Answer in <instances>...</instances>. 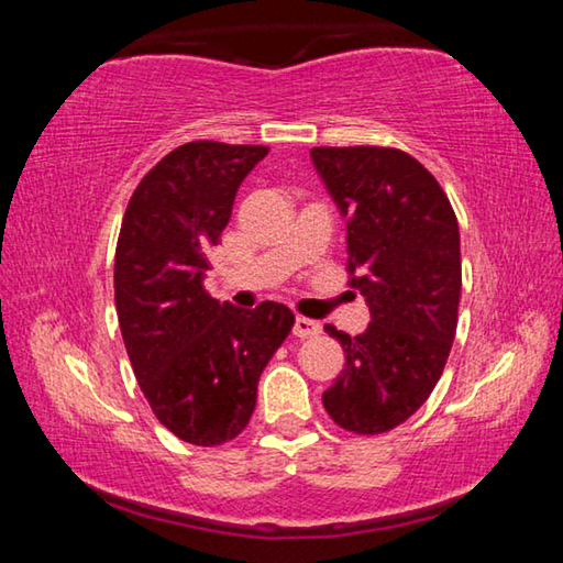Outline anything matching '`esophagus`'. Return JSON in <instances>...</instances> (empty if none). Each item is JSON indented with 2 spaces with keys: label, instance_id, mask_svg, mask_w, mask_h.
Instances as JSON below:
<instances>
[{
  "label": "esophagus",
  "instance_id": "1",
  "mask_svg": "<svg viewBox=\"0 0 563 563\" xmlns=\"http://www.w3.org/2000/svg\"><path fill=\"white\" fill-rule=\"evenodd\" d=\"M318 332H320V322L310 320V318H302V316L295 318V325H292V335L295 338H300V340L316 338Z\"/></svg>",
  "mask_w": 563,
  "mask_h": 563
}]
</instances>
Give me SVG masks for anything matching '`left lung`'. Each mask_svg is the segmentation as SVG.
Returning a JSON list of instances; mask_svg holds the SVG:
<instances>
[{"label": "left lung", "instance_id": "left-lung-1", "mask_svg": "<svg viewBox=\"0 0 563 563\" xmlns=\"http://www.w3.org/2000/svg\"><path fill=\"white\" fill-rule=\"evenodd\" d=\"M312 164L347 218L350 288L365 295L362 335L325 325L345 369L322 395L332 422L383 434L440 383L462 295L460 225L450 198L415 156L387 146H316Z\"/></svg>", "mask_w": 563, "mask_h": 563}]
</instances>
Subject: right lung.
I'll list each match as a JSON object with an SVG mask.
<instances>
[{
    "mask_svg": "<svg viewBox=\"0 0 563 563\" xmlns=\"http://www.w3.org/2000/svg\"><path fill=\"white\" fill-rule=\"evenodd\" d=\"M265 156L268 146L190 141L141 178L121 221L113 298L123 345L158 422L196 446L245 430L261 373L295 322L280 302L238 310L203 288L238 186Z\"/></svg>",
    "mask_w": 563,
    "mask_h": 563,
    "instance_id": "obj_1",
    "label": "right lung"
}]
</instances>
